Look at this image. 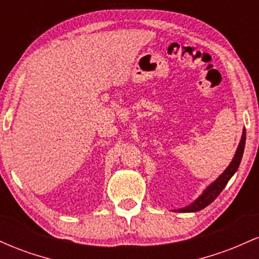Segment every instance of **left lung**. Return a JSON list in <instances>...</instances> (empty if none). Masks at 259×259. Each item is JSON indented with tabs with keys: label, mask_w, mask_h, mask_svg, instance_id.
Segmentation results:
<instances>
[{
	"label": "left lung",
	"mask_w": 259,
	"mask_h": 259,
	"mask_svg": "<svg viewBox=\"0 0 259 259\" xmlns=\"http://www.w3.org/2000/svg\"><path fill=\"white\" fill-rule=\"evenodd\" d=\"M245 144H246V130H242L241 140L239 142V146L236 148V152H235L233 159H231L230 164L228 165L223 173L219 175L214 181L208 185L206 189L202 191V194L198 196L194 202H191L187 206L183 208H178V209H173V212H179V213H192V212H198V210L206 208L208 204L212 203L213 201L218 197V195L221 194L225 186H227L228 181L231 179V177L236 173L237 168H239L240 163H241L243 150H245Z\"/></svg>",
	"instance_id": "8db88e82"
}]
</instances>
